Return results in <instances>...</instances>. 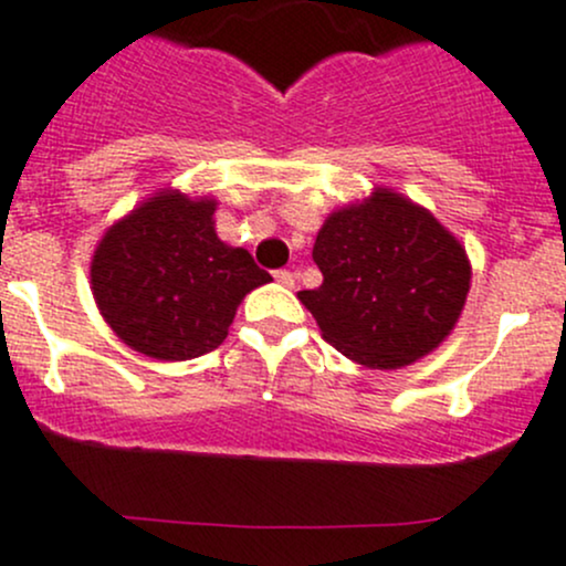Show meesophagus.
I'll use <instances>...</instances> for the list:
<instances>
[{
  "instance_id": "esophagus-1",
  "label": "esophagus",
  "mask_w": 566,
  "mask_h": 566,
  "mask_svg": "<svg viewBox=\"0 0 566 566\" xmlns=\"http://www.w3.org/2000/svg\"><path fill=\"white\" fill-rule=\"evenodd\" d=\"M273 279H276L282 287H287V290L295 287V273L293 271H276V273H273Z\"/></svg>"
}]
</instances>
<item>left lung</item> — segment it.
Instances as JSON below:
<instances>
[{"label":"left lung","mask_w":566,"mask_h":566,"mask_svg":"<svg viewBox=\"0 0 566 566\" xmlns=\"http://www.w3.org/2000/svg\"><path fill=\"white\" fill-rule=\"evenodd\" d=\"M312 258L323 284L298 301L325 342L382 371L433 353L453 333L472 284L461 241L388 187L328 213Z\"/></svg>","instance_id":"8db88e82"}]
</instances>
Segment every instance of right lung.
I'll use <instances>...</instances> for the list:
<instances>
[{
    "label": "right lung",
    "instance_id": "right-lung-1",
    "mask_svg": "<svg viewBox=\"0 0 566 566\" xmlns=\"http://www.w3.org/2000/svg\"><path fill=\"white\" fill-rule=\"evenodd\" d=\"M217 200L159 189L111 224L92 254V295L111 331L154 360H189L228 336L238 306L271 282L213 228Z\"/></svg>",
    "mask_w": 566,
    "mask_h": 566
}]
</instances>
